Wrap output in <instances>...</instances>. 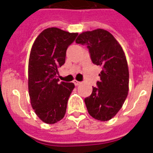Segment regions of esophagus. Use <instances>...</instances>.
<instances>
[{
  "label": "esophagus",
  "instance_id": "obj_1",
  "mask_svg": "<svg viewBox=\"0 0 153 153\" xmlns=\"http://www.w3.org/2000/svg\"><path fill=\"white\" fill-rule=\"evenodd\" d=\"M74 84H75V86H79V85L80 84V82H79V81L76 80V79H74Z\"/></svg>",
  "mask_w": 153,
  "mask_h": 153
}]
</instances>
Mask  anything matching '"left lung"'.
I'll return each instance as SVG.
<instances>
[{
	"label": "left lung",
	"instance_id": "obj_1",
	"mask_svg": "<svg viewBox=\"0 0 153 153\" xmlns=\"http://www.w3.org/2000/svg\"><path fill=\"white\" fill-rule=\"evenodd\" d=\"M76 43L86 45L92 62L102 67L100 80L84 100L88 113L100 121L111 120L129 91V70L123 50L111 33L102 29L80 33Z\"/></svg>",
	"mask_w": 153,
	"mask_h": 153
}]
</instances>
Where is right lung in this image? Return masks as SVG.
<instances>
[{"instance_id":"add662e5","label":"right lung","mask_w":153,"mask_h":153,"mask_svg":"<svg viewBox=\"0 0 153 153\" xmlns=\"http://www.w3.org/2000/svg\"><path fill=\"white\" fill-rule=\"evenodd\" d=\"M56 27L39 34L30 51L28 63V90L31 106L37 117L48 124L64 117L67 101L75 86L57 78L58 67L64 64L67 47L77 36Z\"/></svg>"}]
</instances>
